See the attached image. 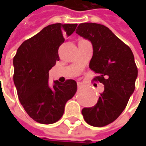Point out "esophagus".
I'll list each match as a JSON object with an SVG mask.
<instances>
[{
    "label": "esophagus",
    "mask_w": 146,
    "mask_h": 146,
    "mask_svg": "<svg viewBox=\"0 0 146 146\" xmlns=\"http://www.w3.org/2000/svg\"><path fill=\"white\" fill-rule=\"evenodd\" d=\"M83 86V84L81 82H77V88H80Z\"/></svg>",
    "instance_id": "obj_1"
}]
</instances>
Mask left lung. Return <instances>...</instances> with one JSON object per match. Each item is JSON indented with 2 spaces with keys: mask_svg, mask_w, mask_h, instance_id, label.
I'll return each mask as SVG.
<instances>
[{
  "mask_svg": "<svg viewBox=\"0 0 146 146\" xmlns=\"http://www.w3.org/2000/svg\"><path fill=\"white\" fill-rule=\"evenodd\" d=\"M76 33L92 42L93 56L89 67L98 74L93 80L104 85L97 104L84 108L82 115L90 125L104 127L118 118L135 91L138 68L134 54L127 45L101 24H80Z\"/></svg>",
  "mask_w": 146,
  "mask_h": 146,
  "instance_id": "obj_1",
  "label": "left lung"
}]
</instances>
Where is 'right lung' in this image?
<instances>
[{
	"label": "right lung",
	"mask_w": 146,
	"mask_h": 146,
	"mask_svg": "<svg viewBox=\"0 0 146 146\" xmlns=\"http://www.w3.org/2000/svg\"><path fill=\"white\" fill-rule=\"evenodd\" d=\"M77 24L55 23L44 27L18 48L13 58V80L20 103L36 122L51 124L62 116L65 105L77 89L74 80L48 85L49 70L59 60L58 48Z\"/></svg>",
	"instance_id": "right-lung-1"
}]
</instances>
